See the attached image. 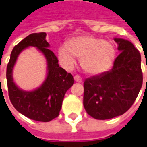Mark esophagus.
<instances>
[{
	"label": "esophagus",
	"mask_w": 147,
	"mask_h": 147,
	"mask_svg": "<svg viewBox=\"0 0 147 147\" xmlns=\"http://www.w3.org/2000/svg\"><path fill=\"white\" fill-rule=\"evenodd\" d=\"M74 80L78 82H82V78L79 76V75H75V76H74Z\"/></svg>",
	"instance_id": "esophagus-1"
}]
</instances>
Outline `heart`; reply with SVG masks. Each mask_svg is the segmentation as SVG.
<instances>
[{"instance_id": "b5f03b06", "label": "heart", "mask_w": 147, "mask_h": 147, "mask_svg": "<svg viewBox=\"0 0 147 147\" xmlns=\"http://www.w3.org/2000/svg\"><path fill=\"white\" fill-rule=\"evenodd\" d=\"M115 56L112 43L93 36L74 37L59 50V59L66 67L72 68L75 65V57L80 60L82 69L92 75L108 70Z\"/></svg>"}]
</instances>
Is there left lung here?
Wrapping results in <instances>:
<instances>
[{
  "label": "left lung",
  "instance_id": "1",
  "mask_svg": "<svg viewBox=\"0 0 147 147\" xmlns=\"http://www.w3.org/2000/svg\"><path fill=\"white\" fill-rule=\"evenodd\" d=\"M120 54L109 71L85 79L83 105L96 119H109L130 109L142 86L141 55L129 41L115 38ZM147 69V66H146Z\"/></svg>",
  "mask_w": 147,
  "mask_h": 147
}]
</instances>
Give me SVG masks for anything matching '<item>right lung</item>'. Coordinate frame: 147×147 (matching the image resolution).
I'll return each mask as SVG.
<instances>
[{"instance_id":"add662e5","label":"right lung","mask_w":147,"mask_h":147,"mask_svg":"<svg viewBox=\"0 0 147 147\" xmlns=\"http://www.w3.org/2000/svg\"><path fill=\"white\" fill-rule=\"evenodd\" d=\"M46 32L32 33L17 44L10 54L6 69V78L9 100L22 115L32 120L49 122L59 115L65 94L74 84L71 74L59 67L58 59L46 41ZM36 46L45 55L49 66L47 79L40 88L32 92L20 90L13 82L12 70L18 55L28 46Z\"/></svg>"}]
</instances>
